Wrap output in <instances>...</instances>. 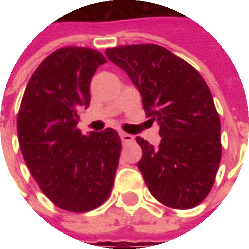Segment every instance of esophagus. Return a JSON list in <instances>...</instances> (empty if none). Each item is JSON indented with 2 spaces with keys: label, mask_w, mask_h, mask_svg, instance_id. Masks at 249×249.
Masks as SVG:
<instances>
[{
  "label": "esophagus",
  "mask_w": 249,
  "mask_h": 249,
  "mask_svg": "<svg viewBox=\"0 0 249 249\" xmlns=\"http://www.w3.org/2000/svg\"><path fill=\"white\" fill-rule=\"evenodd\" d=\"M120 137H121V140H123V142H132L133 141V136L129 135V133H120Z\"/></svg>",
  "instance_id": "1"
}]
</instances>
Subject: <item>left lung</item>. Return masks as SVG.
Returning <instances> with one entry per match:
<instances>
[{"label":"left lung","mask_w":249,"mask_h":249,"mask_svg":"<svg viewBox=\"0 0 249 249\" xmlns=\"http://www.w3.org/2000/svg\"><path fill=\"white\" fill-rule=\"evenodd\" d=\"M107 56L130 77L149 121L160 125L153 146L136 137L152 196L169 208L189 209L208 196L221 160V125L207 82L192 65L155 44L108 48Z\"/></svg>","instance_id":"8db88e82"}]
</instances>
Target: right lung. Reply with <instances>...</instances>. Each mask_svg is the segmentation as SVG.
<instances>
[{
    "label": "right lung",
    "instance_id": "add662e5",
    "mask_svg": "<svg viewBox=\"0 0 249 249\" xmlns=\"http://www.w3.org/2000/svg\"><path fill=\"white\" fill-rule=\"evenodd\" d=\"M105 62L94 49H57L30 77L17 116L19 148L32 176L52 203L69 212L105 203L119 167L116 130L85 136L77 128L80 112L90 104L93 74Z\"/></svg>",
    "mask_w": 249,
    "mask_h": 249
}]
</instances>
